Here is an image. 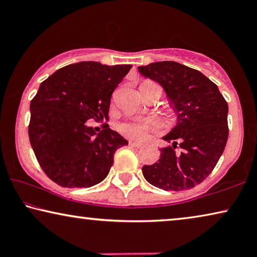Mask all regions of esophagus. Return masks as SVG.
Segmentation results:
<instances>
[{
  "label": "esophagus",
  "instance_id": "34e87169",
  "mask_svg": "<svg viewBox=\"0 0 257 257\" xmlns=\"http://www.w3.org/2000/svg\"><path fill=\"white\" fill-rule=\"evenodd\" d=\"M128 145L131 147H137V149H140V147L144 146L142 143H136V142H132V140L131 142H128Z\"/></svg>",
  "mask_w": 257,
  "mask_h": 257
}]
</instances>
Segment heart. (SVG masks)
Segmentation results:
<instances>
[{"mask_svg": "<svg viewBox=\"0 0 257 257\" xmlns=\"http://www.w3.org/2000/svg\"><path fill=\"white\" fill-rule=\"evenodd\" d=\"M158 128V121L153 118L128 119L118 125V131L122 136L133 140H144L150 132Z\"/></svg>", "mask_w": 257, "mask_h": 257, "instance_id": "heart-1", "label": "heart"}]
</instances>
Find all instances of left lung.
I'll return each instance as SVG.
<instances>
[{"label": "left lung", "mask_w": 257, "mask_h": 257, "mask_svg": "<svg viewBox=\"0 0 257 257\" xmlns=\"http://www.w3.org/2000/svg\"><path fill=\"white\" fill-rule=\"evenodd\" d=\"M144 77L165 89L178 124L164 139L156 164L143 167L144 178L164 191L180 192L201 184L216 166L228 139V104L216 84L198 70L165 61L138 66Z\"/></svg>", "instance_id": "obj_1"}]
</instances>
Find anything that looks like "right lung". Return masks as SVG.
I'll use <instances>...</instances> for the list:
<instances>
[{"label": "right lung", "mask_w": 257, "mask_h": 257, "mask_svg": "<svg viewBox=\"0 0 257 257\" xmlns=\"http://www.w3.org/2000/svg\"><path fill=\"white\" fill-rule=\"evenodd\" d=\"M131 68L80 62L41 83L30 103L28 133L41 168L57 185L99 184L113 165L115 151L128 144L107 124L97 135L85 121L108 118L112 93Z\"/></svg>", "instance_id": "obj_1"}]
</instances>
